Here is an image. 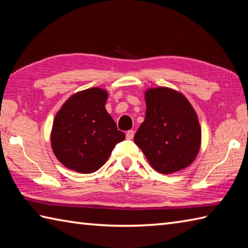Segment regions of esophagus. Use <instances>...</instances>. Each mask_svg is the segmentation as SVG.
I'll return each instance as SVG.
<instances>
[{
  "instance_id": "1",
  "label": "esophagus",
  "mask_w": 248,
  "mask_h": 248,
  "mask_svg": "<svg viewBox=\"0 0 248 248\" xmlns=\"http://www.w3.org/2000/svg\"><path fill=\"white\" fill-rule=\"evenodd\" d=\"M134 131L133 130H129L128 132H127V134H125V138H127L128 140H132L133 138H134Z\"/></svg>"
}]
</instances>
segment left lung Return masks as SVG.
Listing matches in <instances>:
<instances>
[{
	"label": "left lung",
	"instance_id": "8db88e82",
	"mask_svg": "<svg viewBox=\"0 0 248 248\" xmlns=\"http://www.w3.org/2000/svg\"><path fill=\"white\" fill-rule=\"evenodd\" d=\"M146 116L134 141L160 173L189 166L202 144L198 116L184 94L168 87L145 92Z\"/></svg>",
	"mask_w": 248,
	"mask_h": 248
}]
</instances>
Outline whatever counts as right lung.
<instances>
[{
	"label": "right lung",
	"instance_id": "1",
	"mask_svg": "<svg viewBox=\"0 0 248 248\" xmlns=\"http://www.w3.org/2000/svg\"><path fill=\"white\" fill-rule=\"evenodd\" d=\"M108 93L93 87L72 94L53 120L51 146L62 165L92 173L104 165L115 145L125 135L118 131L105 103Z\"/></svg>",
	"mask_w": 248,
	"mask_h": 248
}]
</instances>
